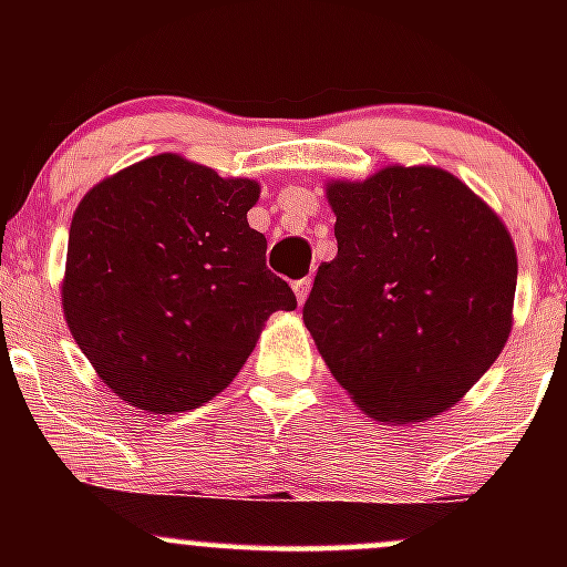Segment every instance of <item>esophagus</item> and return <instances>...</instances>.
<instances>
[{
	"mask_svg": "<svg viewBox=\"0 0 567 567\" xmlns=\"http://www.w3.org/2000/svg\"><path fill=\"white\" fill-rule=\"evenodd\" d=\"M309 290H311V279L309 277H303V279H298V282H292V292H296L298 303H303L306 298H309Z\"/></svg>",
	"mask_w": 567,
	"mask_h": 567,
	"instance_id": "obj_1",
	"label": "esophagus"
}]
</instances>
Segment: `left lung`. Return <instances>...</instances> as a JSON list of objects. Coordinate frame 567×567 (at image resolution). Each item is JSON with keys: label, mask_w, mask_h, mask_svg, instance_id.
I'll list each match as a JSON object with an SVG mask.
<instances>
[{"label": "left lung", "mask_w": 567, "mask_h": 567, "mask_svg": "<svg viewBox=\"0 0 567 567\" xmlns=\"http://www.w3.org/2000/svg\"><path fill=\"white\" fill-rule=\"evenodd\" d=\"M338 256L322 264L303 324L324 365L373 421L451 410L512 333L517 250L504 220L434 165L328 181Z\"/></svg>", "instance_id": "obj_1"}]
</instances>
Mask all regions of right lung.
<instances>
[{
  "mask_svg": "<svg viewBox=\"0 0 567 567\" xmlns=\"http://www.w3.org/2000/svg\"><path fill=\"white\" fill-rule=\"evenodd\" d=\"M252 178H220L157 154L84 194L69 229L63 317L120 400L184 413L234 381L277 309H296L266 269L247 210Z\"/></svg>",
  "mask_w": 567,
  "mask_h": 567,
  "instance_id": "1",
  "label": "right lung"
}]
</instances>
